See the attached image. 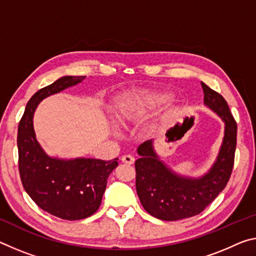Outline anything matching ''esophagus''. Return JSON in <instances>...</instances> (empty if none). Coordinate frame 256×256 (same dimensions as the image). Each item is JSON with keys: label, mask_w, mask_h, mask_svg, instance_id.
Wrapping results in <instances>:
<instances>
[{"label": "esophagus", "mask_w": 256, "mask_h": 256, "mask_svg": "<svg viewBox=\"0 0 256 256\" xmlns=\"http://www.w3.org/2000/svg\"><path fill=\"white\" fill-rule=\"evenodd\" d=\"M134 157H133L132 155H124L122 156V162L125 164H133L134 163Z\"/></svg>", "instance_id": "1"}]
</instances>
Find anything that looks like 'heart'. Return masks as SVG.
I'll use <instances>...</instances> for the list:
<instances>
[{
	"label": "heart",
	"mask_w": 256,
	"mask_h": 256,
	"mask_svg": "<svg viewBox=\"0 0 256 256\" xmlns=\"http://www.w3.org/2000/svg\"><path fill=\"white\" fill-rule=\"evenodd\" d=\"M164 99V96L152 94V93L147 92L133 96L131 98L125 99L120 104V115L124 118H138V117H142L154 110V108Z\"/></svg>",
	"instance_id": "heart-1"
}]
</instances>
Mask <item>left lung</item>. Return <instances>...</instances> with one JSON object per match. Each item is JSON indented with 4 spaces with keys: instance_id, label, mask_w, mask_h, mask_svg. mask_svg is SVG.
Here are the masks:
<instances>
[{
    "instance_id": "8db88e82",
    "label": "left lung",
    "mask_w": 256,
    "mask_h": 256,
    "mask_svg": "<svg viewBox=\"0 0 256 256\" xmlns=\"http://www.w3.org/2000/svg\"><path fill=\"white\" fill-rule=\"evenodd\" d=\"M204 104L224 122V136L210 171L200 178L179 176L160 160L152 140L138 147L136 188L144 208L164 221H176L202 213L226 188L234 168L237 123L220 93L202 82Z\"/></svg>"
}]
</instances>
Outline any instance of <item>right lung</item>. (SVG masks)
I'll use <instances>...</instances> for the list:
<instances>
[{
    "mask_svg": "<svg viewBox=\"0 0 256 256\" xmlns=\"http://www.w3.org/2000/svg\"><path fill=\"white\" fill-rule=\"evenodd\" d=\"M85 76H64L40 88L28 101L18 125L19 173L26 192L38 208L64 220H82L98 210L107 179L118 158L112 160L48 156L33 126L36 107L46 96L82 82Z\"/></svg>",
    "mask_w": 256,
    "mask_h": 256,
    "instance_id": "1",
    "label": "right lung"
}]
</instances>
